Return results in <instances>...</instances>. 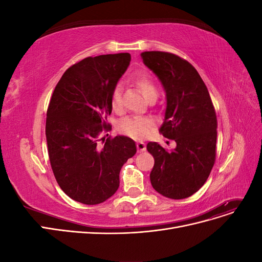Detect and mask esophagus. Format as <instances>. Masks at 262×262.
<instances>
[{
  "mask_svg": "<svg viewBox=\"0 0 262 262\" xmlns=\"http://www.w3.org/2000/svg\"><path fill=\"white\" fill-rule=\"evenodd\" d=\"M137 148H138V152H144V150L146 149V145L145 143H143V142H138L137 143Z\"/></svg>",
  "mask_w": 262,
  "mask_h": 262,
  "instance_id": "1",
  "label": "esophagus"
}]
</instances>
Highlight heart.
<instances>
[{"instance_id": "b5f03b06", "label": "heart", "mask_w": 262, "mask_h": 262, "mask_svg": "<svg viewBox=\"0 0 262 262\" xmlns=\"http://www.w3.org/2000/svg\"><path fill=\"white\" fill-rule=\"evenodd\" d=\"M136 84L139 87L141 93L143 94L145 99H148L152 96H157V89L152 81V78L147 75H140L137 77ZM121 94L122 87L120 84H117L112 93V107L114 110H119L121 108ZM118 129L121 133L125 134L132 139L143 140L153 129V122L147 118L138 117V116H129L123 118L118 124Z\"/></svg>"}]
</instances>
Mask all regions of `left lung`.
<instances>
[{"instance_id": "8db88e82", "label": "left lung", "mask_w": 262, "mask_h": 262, "mask_svg": "<svg viewBox=\"0 0 262 262\" xmlns=\"http://www.w3.org/2000/svg\"><path fill=\"white\" fill-rule=\"evenodd\" d=\"M141 57L166 92L160 132L177 144L167 150L148 142L146 148L155 161L150 184L166 198L185 199L204 185L215 163V109L201 76L187 60L163 51H145Z\"/></svg>"}]
</instances>
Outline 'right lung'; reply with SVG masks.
I'll return each mask as SVG.
<instances>
[{"label": "right lung", "mask_w": 262, "mask_h": 262, "mask_svg": "<svg viewBox=\"0 0 262 262\" xmlns=\"http://www.w3.org/2000/svg\"><path fill=\"white\" fill-rule=\"evenodd\" d=\"M130 61V53L85 58L66 71L53 91L46 121L49 160L58 185L77 202L94 205L114 195L121 167L137 153L128 137L98 138L112 130L110 98Z\"/></svg>", "instance_id": "add662e5"}]
</instances>
